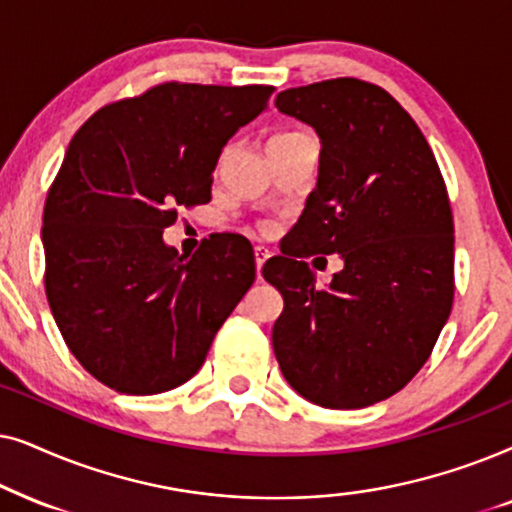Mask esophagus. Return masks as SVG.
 Wrapping results in <instances>:
<instances>
[{
	"label": "esophagus",
	"mask_w": 512,
	"mask_h": 512,
	"mask_svg": "<svg viewBox=\"0 0 512 512\" xmlns=\"http://www.w3.org/2000/svg\"><path fill=\"white\" fill-rule=\"evenodd\" d=\"M271 257V252L267 250V248H262V245H257L255 248V267H257V278H260L262 281V267H264V262H267Z\"/></svg>",
	"instance_id": "obj_1"
}]
</instances>
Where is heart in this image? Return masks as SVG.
Returning a JSON list of instances; mask_svg holds the SVG:
<instances>
[{
	"instance_id": "heart-1",
	"label": "heart",
	"mask_w": 512,
	"mask_h": 512,
	"mask_svg": "<svg viewBox=\"0 0 512 512\" xmlns=\"http://www.w3.org/2000/svg\"><path fill=\"white\" fill-rule=\"evenodd\" d=\"M297 135H302V131H288V133H276L274 138L269 142H278V140H290V138H297Z\"/></svg>"
}]
</instances>
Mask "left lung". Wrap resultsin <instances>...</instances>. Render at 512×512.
<instances>
[{"instance_id": "1", "label": "left lung", "mask_w": 512, "mask_h": 512, "mask_svg": "<svg viewBox=\"0 0 512 512\" xmlns=\"http://www.w3.org/2000/svg\"><path fill=\"white\" fill-rule=\"evenodd\" d=\"M276 107L316 128L318 185L262 274L283 295L274 353L299 395L330 410L391 398L431 356L454 302V217L433 149L370 81L288 88ZM342 254L325 291L303 262Z\"/></svg>"}]
</instances>
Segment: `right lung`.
<instances>
[{
    "label": "right lung",
    "mask_w": 512,
    "mask_h": 512,
    "mask_svg": "<svg viewBox=\"0 0 512 512\" xmlns=\"http://www.w3.org/2000/svg\"><path fill=\"white\" fill-rule=\"evenodd\" d=\"M271 93L166 81L74 133L44 203V285L67 349L100 384L128 395L185 384L255 281L243 236H210L185 260L161 234L177 208L210 201L222 147Z\"/></svg>",
    "instance_id": "add662e5"
}]
</instances>
